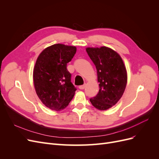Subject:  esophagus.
<instances>
[{"label": "esophagus", "instance_id": "obj_1", "mask_svg": "<svg viewBox=\"0 0 159 159\" xmlns=\"http://www.w3.org/2000/svg\"><path fill=\"white\" fill-rule=\"evenodd\" d=\"M85 84H84V85H80L79 86V88L80 89H84L85 88Z\"/></svg>", "mask_w": 159, "mask_h": 159}]
</instances>
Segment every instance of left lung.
I'll list each match as a JSON object with an SVG mask.
<instances>
[{"label": "left lung", "mask_w": 159, "mask_h": 159, "mask_svg": "<svg viewBox=\"0 0 159 159\" xmlns=\"http://www.w3.org/2000/svg\"><path fill=\"white\" fill-rule=\"evenodd\" d=\"M86 52L97 69L99 83L98 93L89 101L98 109L107 110L118 102L125 89V66L121 56L107 47L88 48Z\"/></svg>", "instance_id": "1"}]
</instances>
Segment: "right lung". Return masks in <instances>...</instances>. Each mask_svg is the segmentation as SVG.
<instances>
[{
    "label": "right lung",
    "instance_id": "obj_1",
    "mask_svg": "<svg viewBox=\"0 0 159 159\" xmlns=\"http://www.w3.org/2000/svg\"><path fill=\"white\" fill-rule=\"evenodd\" d=\"M75 52V46L54 44L43 50L36 60L33 72L36 92L50 109H65L74 98L76 88L71 81L67 64Z\"/></svg>",
    "mask_w": 159,
    "mask_h": 159
}]
</instances>
